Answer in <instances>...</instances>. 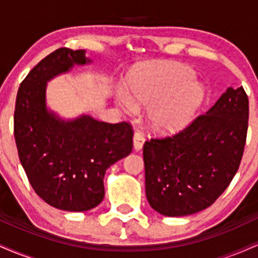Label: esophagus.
Here are the masks:
<instances>
[{
  "mask_svg": "<svg viewBox=\"0 0 258 258\" xmlns=\"http://www.w3.org/2000/svg\"><path fill=\"white\" fill-rule=\"evenodd\" d=\"M144 135L142 132L139 131H136L135 135H133V148H135L136 150H139L142 149V147H143L144 144Z\"/></svg>",
  "mask_w": 258,
  "mask_h": 258,
  "instance_id": "esophagus-1",
  "label": "esophagus"
}]
</instances>
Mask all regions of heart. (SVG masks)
I'll list each match as a JSON object with an SVG mask.
<instances>
[{
    "label": "heart",
    "instance_id": "1",
    "mask_svg": "<svg viewBox=\"0 0 258 258\" xmlns=\"http://www.w3.org/2000/svg\"><path fill=\"white\" fill-rule=\"evenodd\" d=\"M128 90L119 91L117 100L127 112L137 104L149 106L148 120L154 130L177 132L193 120L206 97L203 84L195 81L193 69L182 64H141L128 76Z\"/></svg>",
    "mask_w": 258,
    "mask_h": 258
}]
</instances>
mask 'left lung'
I'll return each instance as SVG.
<instances>
[{
	"instance_id": "1",
	"label": "left lung",
	"mask_w": 258,
	"mask_h": 258,
	"mask_svg": "<svg viewBox=\"0 0 258 258\" xmlns=\"http://www.w3.org/2000/svg\"><path fill=\"white\" fill-rule=\"evenodd\" d=\"M247 123V94L242 87H229L183 131L147 141L143 159L150 206L168 217L211 206L238 171Z\"/></svg>"
}]
</instances>
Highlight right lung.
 <instances>
[{
	"mask_svg": "<svg viewBox=\"0 0 258 258\" xmlns=\"http://www.w3.org/2000/svg\"><path fill=\"white\" fill-rule=\"evenodd\" d=\"M85 49L59 48L23 80L14 110L18 155L35 193L64 211L93 209L104 198L106 168L132 152L128 122L108 123L90 115L61 120L46 105L47 82L74 65L91 63Z\"/></svg>",
	"mask_w": 258,
	"mask_h": 258,
	"instance_id": "obj_1",
	"label": "right lung"
}]
</instances>
